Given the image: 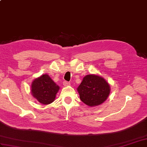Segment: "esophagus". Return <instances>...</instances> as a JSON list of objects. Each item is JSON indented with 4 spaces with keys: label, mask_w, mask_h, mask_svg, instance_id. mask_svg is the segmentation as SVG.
Here are the masks:
<instances>
[{
    "label": "esophagus",
    "mask_w": 147,
    "mask_h": 147,
    "mask_svg": "<svg viewBox=\"0 0 147 147\" xmlns=\"http://www.w3.org/2000/svg\"><path fill=\"white\" fill-rule=\"evenodd\" d=\"M63 85H64V86H69V85H70V83L68 82H64Z\"/></svg>",
    "instance_id": "obj_1"
}]
</instances>
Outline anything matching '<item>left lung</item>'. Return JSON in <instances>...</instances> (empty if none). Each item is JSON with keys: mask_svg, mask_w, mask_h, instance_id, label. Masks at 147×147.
<instances>
[{"mask_svg": "<svg viewBox=\"0 0 147 147\" xmlns=\"http://www.w3.org/2000/svg\"><path fill=\"white\" fill-rule=\"evenodd\" d=\"M77 90L81 100L90 107H93L102 104L107 100L111 87L104 78L88 74L83 78Z\"/></svg>", "mask_w": 147, "mask_h": 147, "instance_id": "left-lung-1", "label": "left lung"}]
</instances>
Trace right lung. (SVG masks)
Listing matches in <instances>:
<instances>
[{
    "mask_svg": "<svg viewBox=\"0 0 147 147\" xmlns=\"http://www.w3.org/2000/svg\"><path fill=\"white\" fill-rule=\"evenodd\" d=\"M59 90V86L47 74L34 80L31 86L33 97L44 105L51 104L55 100Z\"/></svg>",
    "mask_w": 147,
    "mask_h": 147,
    "instance_id": "add662e5",
    "label": "right lung"
}]
</instances>
